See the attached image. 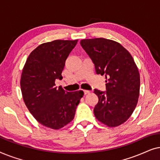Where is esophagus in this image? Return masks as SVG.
I'll return each mask as SVG.
<instances>
[{
  "mask_svg": "<svg viewBox=\"0 0 160 160\" xmlns=\"http://www.w3.org/2000/svg\"><path fill=\"white\" fill-rule=\"evenodd\" d=\"M84 95H87V94L90 93V91H89V90H84Z\"/></svg>",
  "mask_w": 160,
  "mask_h": 160,
  "instance_id": "esophagus-1",
  "label": "esophagus"
}]
</instances>
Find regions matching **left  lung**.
I'll list each match as a JSON object with an SVG mask.
<instances>
[{"label": "left lung", "mask_w": 160, "mask_h": 160, "mask_svg": "<svg viewBox=\"0 0 160 160\" xmlns=\"http://www.w3.org/2000/svg\"><path fill=\"white\" fill-rule=\"evenodd\" d=\"M80 43L96 73L106 78V92L94 90L98 97L94 108L96 119L110 128L123 124L134 111L140 92V74L132 57L119 43L109 39H84Z\"/></svg>", "instance_id": "1"}]
</instances>
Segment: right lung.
Listing matches in <instances>:
<instances>
[{
  "label": "right lung",
  "instance_id": "right-lung-1",
  "mask_svg": "<svg viewBox=\"0 0 160 160\" xmlns=\"http://www.w3.org/2000/svg\"><path fill=\"white\" fill-rule=\"evenodd\" d=\"M78 40H55L36 47L26 60L20 86L24 102L39 123L59 130L70 123L84 95L55 86L62 79L65 62Z\"/></svg>",
  "mask_w": 160,
  "mask_h": 160
}]
</instances>
